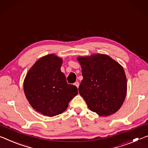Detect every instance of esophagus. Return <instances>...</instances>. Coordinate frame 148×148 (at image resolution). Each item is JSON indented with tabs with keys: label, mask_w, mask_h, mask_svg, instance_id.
Listing matches in <instances>:
<instances>
[{
	"label": "esophagus",
	"mask_w": 148,
	"mask_h": 148,
	"mask_svg": "<svg viewBox=\"0 0 148 148\" xmlns=\"http://www.w3.org/2000/svg\"><path fill=\"white\" fill-rule=\"evenodd\" d=\"M74 85L76 86L77 87V88H78V87H79V82H76L74 83Z\"/></svg>",
	"instance_id": "obj_1"
}]
</instances>
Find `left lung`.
Returning a JSON list of instances; mask_svg holds the SVG:
<instances>
[{"mask_svg":"<svg viewBox=\"0 0 148 148\" xmlns=\"http://www.w3.org/2000/svg\"><path fill=\"white\" fill-rule=\"evenodd\" d=\"M83 79L78 90L91 111L103 116L115 113L127 92L123 67L104 54L78 57Z\"/></svg>","mask_w":148,"mask_h":148,"instance_id":"1","label":"left lung"}]
</instances>
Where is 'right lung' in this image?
<instances>
[{
	"label": "right lung",
	"instance_id": "add662e5",
	"mask_svg": "<svg viewBox=\"0 0 148 148\" xmlns=\"http://www.w3.org/2000/svg\"><path fill=\"white\" fill-rule=\"evenodd\" d=\"M62 64V58L54 54L44 56L32 66L23 81V91L29 104L44 116L62 113L78 95V88L66 82L60 70Z\"/></svg>",
	"mask_w": 148,
	"mask_h": 148
}]
</instances>
